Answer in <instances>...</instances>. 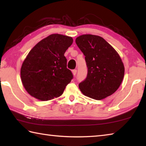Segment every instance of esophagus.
Instances as JSON below:
<instances>
[{
  "label": "esophagus",
  "instance_id": "1",
  "mask_svg": "<svg viewBox=\"0 0 146 146\" xmlns=\"http://www.w3.org/2000/svg\"><path fill=\"white\" fill-rule=\"evenodd\" d=\"M72 73L73 74V75H76V74L77 73V70H72Z\"/></svg>",
  "mask_w": 146,
  "mask_h": 146
}]
</instances>
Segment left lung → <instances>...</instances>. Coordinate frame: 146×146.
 Listing matches in <instances>:
<instances>
[{
    "instance_id": "1",
    "label": "left lung",
    "mask_w": 146,
    "mask_h": 146,
    "mask_svg": "<svg viewBox=\"0 0 146 146\" xmlns=\"http://www.w3.org/2000/svg\"><path fill=\"white\" fill-rule=\"evenodd\" d=\"M85 55L88 73L79 84L85 95L102 100L119 88L124 76V66L119 54L102 37L84 35L75 41Z\"/></svg>"
}]
</instances>
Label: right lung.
Returning <instances> with one entry per match:
<instances>
[{
  "instance_id": "obj_1",
  "label": "right lung",
  "mask_w": 146,
  "mask_h": 146,
  "mask_svg": "<svg viewBox=\"0 0 146 146\" xmlns=\"http://www.w3.org/2000/svg\"><path fill=\"white\" fill-rule=\"evenodd\" d=\"M73 41L71 37L53 34L30 51L22 65L21 77L32 97L46 101L63 94L73 78L64 56Z\"/></svg>"
}]
</instances>
